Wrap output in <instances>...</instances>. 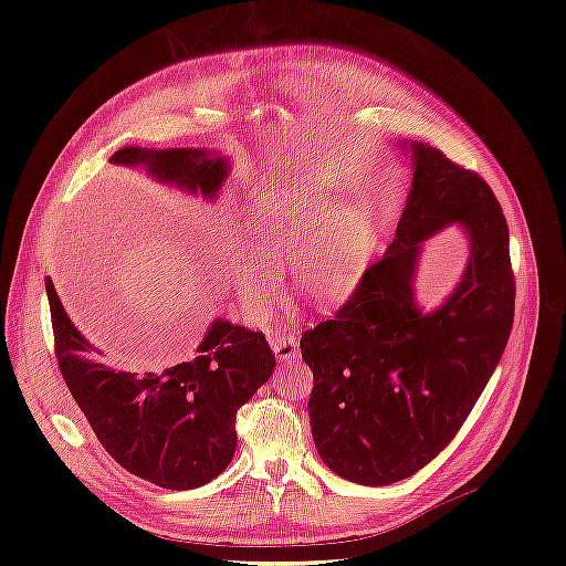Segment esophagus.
<instances>
[{"label": "esophagus", "instance_id": "1", "mask_svg": "<svg viewBox=\"0 0 566 566\" xmlns=\"http://www.w3.org/2000/svg\"><path fill=\"white\" fill-rule=\"evenodd\" d=\"M271 349L276 352L283 361H295L300 356V342L295 333H273L271 335Z\"/></svg>", "mask_w": 566, "mask_h": 566}]
</instances>
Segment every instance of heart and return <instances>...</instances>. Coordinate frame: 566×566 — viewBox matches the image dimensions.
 <instances>
[{"label":"heart","mask_w":566,"mask_h":566,"mask_svg":"<svg viewBox=\"0 0 566 566\" xmlns=\"http://www.w3.org/2000/svg\"><path fill=\"white\" fill-rule=\"evenodd\" d=\"M248 241L229 254V279L252 314H264L281 295L276 264L287 256L293 285L314 302L335 304L356 287L366 269V219L352 205L310 191L283 188L252 202Z\"/></svg>","instance_id":"obj_1"}]
</instances>
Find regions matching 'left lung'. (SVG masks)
<instances>
[{
  "instance_id": "8db88e82",
  "label": "left lung",
  "mask_w": 566,
  "mask_h": 566,
  "mask_svg": "<svg viewBox=\"0 0 566 566\" xmlns=\"http://www.w3.org/2000/svg\"><path fill=\"white\" fill-rule=\"evenodd\" d=\"M410 153L413 186L387 254L300 339L314 370L316 451L364 486L401 482L449 447L515 321L510 233L491 186L439 148L410 144ZM453 220L471 235V262L457 293L422 315L412 297L419 243Z\"/></svg>"
}]
</instances>
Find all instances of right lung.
<instances>
[{
    "instance_id": "1",
    "label": "right lung",
    "mask_w": 566,
    "mask_h": 566,
    "mask_svg": "<svg viewBox=\"0 0 566 566\" xmlns=\"http://www.w3.org/2000/svg\"><path fill=\"white\" fill-rule=\"evenodd\" d=\"M113 163L144 165L148 172L186 191L212 198L227 179V160L208 150H150L123 146ZM59 370L96 439L127 472L146 482L186 491L212 482L235 453V413L252 399L276 366L269 342L217 321L198 356L158 373L117 370L63 312L51 279H44Z\"/></svg>"
}]
</instances>
